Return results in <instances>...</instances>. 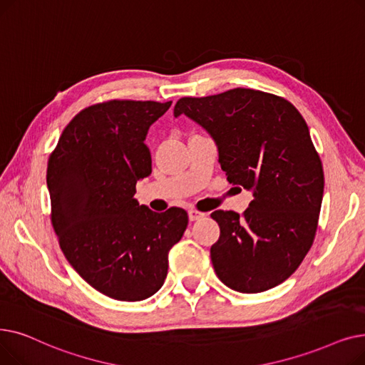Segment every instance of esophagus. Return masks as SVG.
Here are the masks:
<instances>
[{"mask_svg":"<svg viewBox=\"0 0 365 365\" xmlns=\"http://www.w3.org/2000/svg\"><path fill=\"white\" fill-rule=\"evenodd\" d=\"M202 217H205L203 212H200V211H197V210H188V218H190V221H196V220H199V218H202Z\"/></svg>","mask_w":365,"mask_h":365,"instance_id":"esophagus-1","label":"esophagus"}]
</instances>
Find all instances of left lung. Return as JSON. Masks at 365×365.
Listing matches in <instances>:
<instances>
[{
  "label": "left lung",
  "instance_id": "8db88e82",
  "mask_svg": "<svg viewBox=\"0 0 365 365\" xmlns=\"http://www.w3.org/2000/svg\"><path fill=\"white\" fill-rule=\"evenodd\" d=\"M185 114L207 130L229 182L252 190L248 210L215 211L220 239L211 259L222 284L262 292L297 270L317 235L324 170L309 128L287 99L254 89L181 98Z\"/></svg>",
  "mask_w": 365,
  "mask_h": 365
}]
</instances>
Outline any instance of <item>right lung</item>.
<instances>
[{
	"label": "right lung",
	"instance_id": "obj_1",
	"mask_svg": "<svg viewBox=\"0 0 365 365\" xmlns=\"http://www.w3.org/2000/svg\"><path fill=\"white\" fill-rule=\"evenodd\" d=\"M170 103H95L69 121L48 158L59 247L86 282L115 300L140 302L160 289L168 254L188 224L181 207L158 214L133 197L138 180L151 173L147 132Z\"/></svg>",
	"mask_w": 365,
	"mask_h": 365
}]
</instances>
